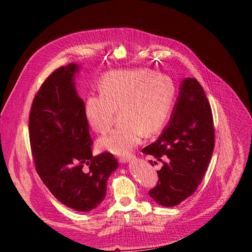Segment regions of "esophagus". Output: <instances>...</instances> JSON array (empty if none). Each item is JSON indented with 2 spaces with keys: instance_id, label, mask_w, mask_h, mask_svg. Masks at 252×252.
<instances>
[{
  "instance_id": "obj_1",
  "label": "esophagus",
  "mask_w": 252,
  "mask_h": 252,
  "mask_svg": "<svg viewBox=\"0 0 252 252\" xmlns=\"http://www.w3.org/2000/svg\"><path fill=\"white\" fill-rule=\"evenodd\" d=\"M131 158H133V156H132V155H127V156L121 157L119 159H120L121 163H128L129 161H130Z\"/></svg>"
}]
</instances>
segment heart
<instances>
[{"label":"heart","mask_w":252,"mask_h":252,"mask_svg":"<svg viewBox=\"0 0 252 252\" xmlns=\"http://www.w3.org/2000/svg\"><path fill=\"white\" fill-rule=\"evenodd\" d=\"M98 89L100 93L86 96L84 119L94 131L103 133L120 108L121 123L97 141L98 148L116 156L126 155L138 146L144 132L154 135L161 131L175 100L173 81L147 68L106 73Z\"/></svg>","instance_id":"1"}]
</instances>
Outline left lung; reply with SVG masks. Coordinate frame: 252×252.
Returning <instances> with one entry per match:
<instances>
[{"mask_svg": "<svg viewBox=\"0 0 252 252\" xmlns=\"http://www.w3.org/2000/svg\"><path fill=\"white\" fill-rule=\"evenodd\" d=\"M213 148L210 104L200 83L186 78L180 85L168 125L155 143L142 149L143 154L163 162L158 170V184L149 190V196L164 207H173L186 200L201 184Z\"/></svg>", "mask_w": 252, "mask_h": 252, "instance_id": "obj_1", "label": "left lung"}]
</instances>
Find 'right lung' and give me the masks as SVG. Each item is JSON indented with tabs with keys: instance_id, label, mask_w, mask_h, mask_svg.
Returning <instances> with one entry per match:
<instances>
[{
	"instance_id": "obj_1",
	"label": "right lung",
	"mask_w": 252,
	"mask_h": 252,
	"mask_svg": "<svg viewBox=\"0 0 252 252\" xmlns=\"http://www.w3.org/2000/svg\"><path fill=\"white\" fill-rule=\"evenodd\" d=\"M80 68L60 67L43 83L30 110L29 139L36 172L50 192L67 207L88 212L104 201L119 163L109 152L93 157L84 101L75 89Z\"/></svg>"
}]
</instances>
